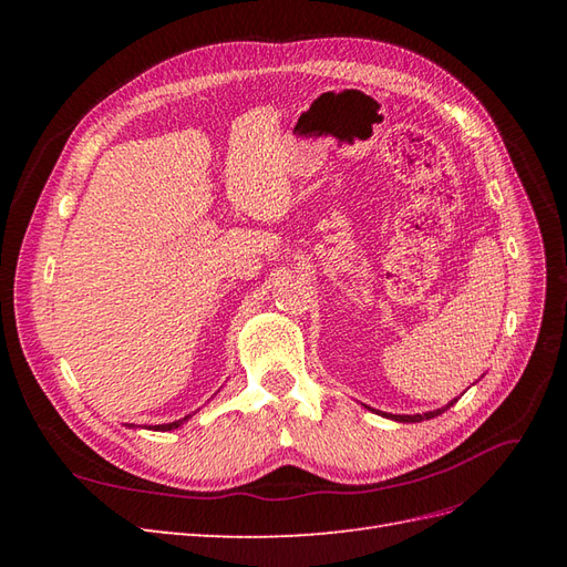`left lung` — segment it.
<instances>
[{
    "label": "left lung",
    "instance_id": "8db88e82",
    "mask_svg": "<svg viewBox=\"0 0 567 567\" xmlns=\"http://www.w3.org/2000/svg\"><path fill=\"white\" fill-rule=\"evenodd\" d=\"M456 402H458V398L452 400V402H447L442 409H433V411H425V414H414V416H409V414H381V411H375V414H381V416L392 419V421H398V423H419V421H431V419L444 414V411H447L450 406H454ZM371 411H373V409H371Z\"/></svg>",
    "mask_w": 567,
    "mask_h": 567
}]
</instances>
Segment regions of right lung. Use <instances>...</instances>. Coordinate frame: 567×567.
Wrapping results in <instances>:
<instances>
[{"instance_id":"1","label":"right lung","mask_w":567,"mask_h":567,"mask_svg":"<svg viewBox=\"0 0 567 567\" xmlns=\"http://www.w3.org/2000/svg\"><path fill=\"white\" fill-rule=\"evenodd\" d=\"M188 419H192V414H188V416H184V419H179V421H173V423L153 425V427H148V431H161V433H167V431H175V427H179V425H182V423H186ZM127 427H140V425H134V423H127Z\"/></svg>"}]
</instances>
